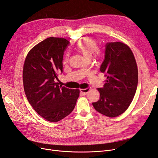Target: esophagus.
<instances>
[{
	"label": "esophagus",
	"mask_w": 158,
	"mask_h": 158,
	"mask_svg": "<svg viewBox=\"0 0 158 158\" xmlns=\"http://www.w3.org/2000/svg\"><path fill=\"white\" fill-rule=\"evenodd\" d=\"M90 89V88H86V89H81L80 91L83 95H86L87 94H88V92H89Z\"/></svg>",
	"instance_id": "34e87169"
}]
</instances>
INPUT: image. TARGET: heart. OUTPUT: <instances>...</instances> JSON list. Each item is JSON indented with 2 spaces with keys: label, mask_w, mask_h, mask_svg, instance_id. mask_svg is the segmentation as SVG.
Masks as SVG:
<instances>
[{
  "label": "heart",
  "mask_w": 158,
  "mask_h": 158,
  "mask_svg": "<svg viewBox=\"0 0 158 158\" xmlns=\"http://www.w3.org/2000/svg\"><path fill=\"white\" fill-rule=\"evenodd\" d=\"M75 48L83 55L85 59H90L93 54L97 51L98 46L95 40L89 37H84L78 40Z\"/></svg>",
  "instance_id": "heart-1"
}]
</instances>
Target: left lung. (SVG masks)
<instances>
[{"label":"left lung","instance_id":"left-lung-1","mask_svg":"<svg viewBox=\"0 0 158 158\" xmlns=\"http://www.w3.org/2000/svg\"><path fill=\"white\" fill-rule=\"evenodd\" d=\"M100 70L107 79L98 89L100 100L92 106L100 113L116 117L130 106L137 87L138 69L130 48L121 42L107 43Z\"/></svg>","mask_w":158,"mask_h":158}]
</instances>
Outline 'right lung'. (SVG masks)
<instances>
[{
    "label": "right lung",
    "mask_w": 158,
    "mask_h": 158,
    "mask_svg": "<svg viewBox=\"0 0 158 158\" xmlns=\"http://www.w3.org/2000/svg\"><path fill=\"white\" fill-rule=\"evenodd\" d=\"M69 42L50 37L29 51L23 70L24 90L28 102L39 115L56 122L71 113L79 96L78 89L58 85L62 73L64 52Z\"/></svg>",
    "instance_id": "add662e5"
}]
</instances>
